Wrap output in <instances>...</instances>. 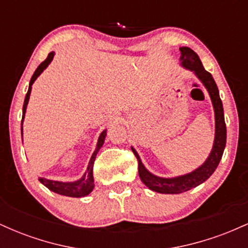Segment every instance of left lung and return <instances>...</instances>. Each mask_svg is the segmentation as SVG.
<instances>
[{"label": "left lung", "mask_w": 248, "mask_h": 248, "mask_svg": "<svg viewBox=\"0 0 248 248\" xmlns=\"http://www.w3.org/2000/svg\"><path fill=\"white\" fill-rule=\"evenodd\" d=\"M179 51H181L182 66L195 73L199 80L203 82V85L209 92L210 98H211L216 120L215 141H213L211 153H210L206 161L193 171L186 173V175L177 176V177L163 178L153 175L152 172L148 171L144 168L143 163L141 162L139 154L136 153L134 148H132L133 153L135 154L139 162V176H140L141 181L153 191L160 193H171V195L186 192L187 190L204 183L217 169L219 162L221 160V156H223L225 146H226V124H225L224 119V108L223 102H221L220 96H219L217 84H216L211 73L207 72L204 69L201 59H199L198 55L195 51L186 46L179 47Z\"/></svg>", "instance_id": "8db88e82"}]
</instances>
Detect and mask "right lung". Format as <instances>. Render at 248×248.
<instances>
[{"label": "right lung", "mask_w": 248, "mask_h": 248, "mask_svg": "<svg viewBox=\"0 0 248 248\" xmlns=\"http://www.w3.org/2000/svg\"><path fill=\"white\" fill-rule=\"evenodd\" d=\"M53 56H55V52H50L47 58L45 59L44 62L39 64V66L37 67V70L33 73V76L31 77V80L29 84V90H28L27 95H25L24 99V105H23V115H22V124H21V133L22 136H23V120H24V115H25V110H27V106L28 102H29L30 99V93H31V86L35 82V80L38 78L39 75L49 66V64L52 62ZM107 130L105 129L104 132L100 134L99 136L98 143H96V148L93 153L92 157H91L90 162H88V167L86 172L84 173V176L76 182H58V181H52V179H46V178H39V182L47 187V189L51 190V191L58 193V195H62V196H67V197H85L87 196L88 193L92 192L93 187H94V178H93V164H94L96 154H98L100 148L102 147L105 142V138L107 135Z\"/></svg>", "instance_id": "right-lung-1"}]
</instances>
